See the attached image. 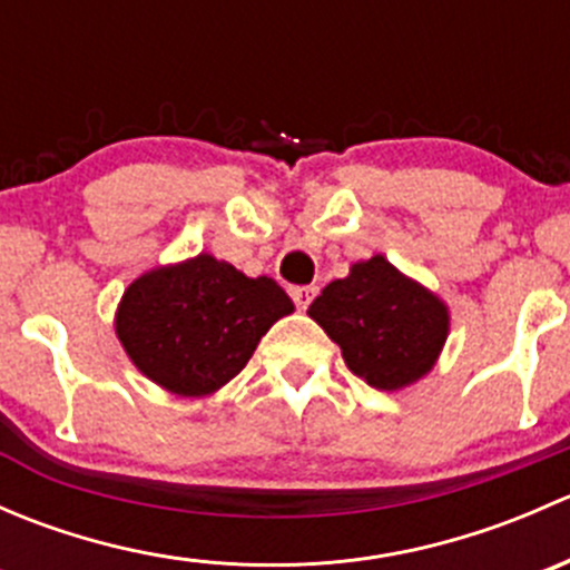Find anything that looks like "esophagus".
<instances>
[{
	"instance_id": "34e87169",
	"label": "esophagus",
	"mask_w": 570,
	"mask_h": 570,
	"mask_svg": "<svg viewBox=\"0 0 570 570\" xmlns=\"http://www.w3.org/2000/svg\"><path fill=\"white\" fill-rule=\"evenodd\" d=\"M289 295L297 308H308V303H312L314 295H317V286H289Z\"/></svg>"
}]
</instances>
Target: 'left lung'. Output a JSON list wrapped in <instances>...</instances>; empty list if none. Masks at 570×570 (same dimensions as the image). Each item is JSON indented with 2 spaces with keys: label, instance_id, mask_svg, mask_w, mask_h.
Returning <instances> with one entry per match:
<instances>
[{
  "label": "left lung",
  "instance_id": "1",
  "mask_svg": "<svg viewBox=\"0 0 570 570\" xmlns=\"http://www.w3.org/2000/svg\"><path fill=\"white\" fill-rule=\"evenodd\" d=\"M308 317L342 347L350 372L381 392L430 375L450 336V306L381 253L331 281Z\"/></svg>",
  "mask_w": 570,
  "mask_h": 570
}]
</instances>
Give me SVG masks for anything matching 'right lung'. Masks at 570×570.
Segmentation results:
<instances>
[{
	"instance_id": "add662e5",
	"label": "right lung",
	"mask_w": 570,
	"mask_h": 570,
	"mask_svg": "<svg viewBox=\"0 0 570 570\" xmlns=\"http://www.w3.org/2000/svg\"><path fill=\"white\" fill-rule=\"evenodd\" d=\"M295 312L267 275L198 253L159 264L126 286L115 336L131 364L176 396H206L237 377L264 333Z\"/></svg>"
}]
</instances>
